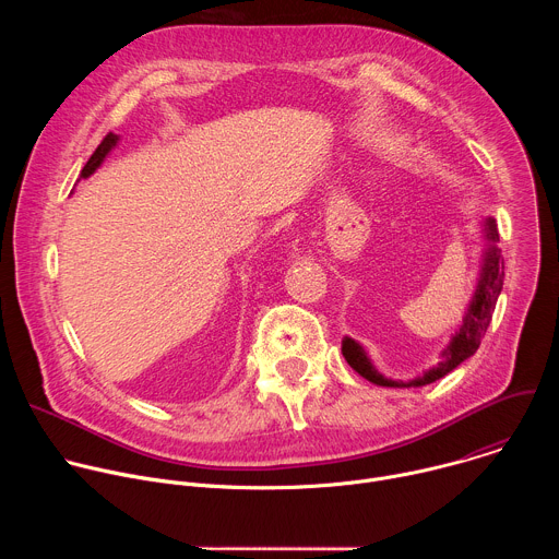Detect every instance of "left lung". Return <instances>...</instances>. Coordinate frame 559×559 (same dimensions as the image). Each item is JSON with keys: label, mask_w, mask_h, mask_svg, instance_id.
<instances>
[{"label": "left lung", "mask_w": 559, "mask_h": 559, "mask_svg": "<svg viewBox=\"0 0 559 559\" xmlns=\"http://www.w3.org/2000/svg\"><path fill=\"white\" fill-rule=\"evenodd\" d=\"M485 238H487V248L483 254V270H480V281H477L475 294L468 302V309L462 318V325L455 332V336L451 338V343L447 345V349L442 352V358L436 367H431L429 371H425L423 376L409 380V382H397L391 378H384L367 358L365 349L354 341V338H345L343 341V356L349 362L352 369H356L362 378H367L373 384L380 386H423L429 382L440 380L442 376H447L449 371H453L460 362H464L466 358H471L477 347H480V341L487 334V328L491 323V316L498 302V296L502 292L504 285V259L500 248L496 246L500 241L498 236V225L496 218H485Z\"/></svg>", "instance_id": "obj_1"}]
</instances>
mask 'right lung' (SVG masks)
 <instances>
[{"label": "right lung", "instance_id": "1", "mask_svg": "<svg viewBox=\"0 0 559 559\" xmlns=\"http://www.w3.org/2000/svg\"><path fill=\"white\" fill-rule=\"evenodd\" d=\"M117 141H119V136H117V134H112V132L104 136V141L97 145V150L93 152V156L88 158V164H86V166H84V170H82V177H84V179H88V177H91V175H93V173L104 164V158H106V156H108V152L117 145Z\"/></svg>", "mask_w": 559, "mask_h": 559}]
</instances>
